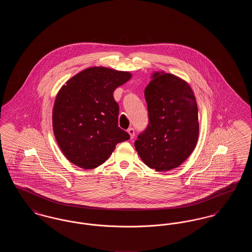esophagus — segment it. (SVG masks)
<instances>
[{
  "mask_svg": "<svg viewBox=\"0 0 252 252\" xmlns=\"http://www.w3.org/2000/svg\"><path fill=\"white\" fill-rule=\"evenodd\" d=\"M127 133L129 134V136H130V139H133L134 138V136H135V130L130 127V128H128L127 129Z\"/></svg>",
  "mask_w": 252,
  "mask_h": 252,
  "instance_id": "34e87169",
  "label": "esophagus"
}]
</instances>
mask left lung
<instances>
[{"label":"left lung","instance_id":"left-lung-1","mask_svg":"<svg viewBox=\"0 0 252 252\" xmlns=\"http://www.w3.org/2000/svg\"><path fill=\"white\" fill-rule=\"evenodd\" d=\"M149 125L135 142L148 167L178 168L192 154L199 133L198 108L192 88L177 75L155 72L144 90Z\"/></svg>","mask_w":252,"mask_h":252}]
</instances>
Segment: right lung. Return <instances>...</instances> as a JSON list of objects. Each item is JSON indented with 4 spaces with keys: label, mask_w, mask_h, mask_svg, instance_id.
Returning a JSON list of instances; mask_svg holds the SVG:
<instances>
[{
    "label": "right lung",
    "mask_w": 252,
    "mask_h": 252,
    "mask_svg": "<svg viewBox=\"0 0 252 252\" xmlns=\"http://www.w3.org/2000/svg\"><path fill=\"white\" fill-rule=\"evenodd\" d=\"M131 77L129 72L91 67L60 88L53 107V130L63 155L74 165L98 167L116 144L129 139L118 126L113 92Z\"/></svg>",
    "instance_id": "right-lung-1"
}]
</instances>
